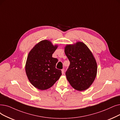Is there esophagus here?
Segmentation results:
<instances>
[{"mask_svg": "<svg viewBox=\"0 0 120 120\" xmlns=\"http://www.w3.org/2000/svg\"><path fill=\"white\" fill-rule=\"evenodd\" d=\"M64 72H65V70L64 69H62V75H64Z\"/></svg>", "mask_w": 120, "mask_h": 120, "instance_id": "34e87169", "label": "esophagus"}]
</instances>
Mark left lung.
I'll return each mask as SVG.
<instances>
[{"mask_svg": "<svg viewBox=\"0 0 120 120\" xmlns=\"http://www.w3.org/2000/svg\"><path fill=\"white\" fill-rule=\"evenodd\" d=\"M65 53L70 62L66 72L68 81L75 89L82 91L92 84L97 74V64L91 51L81 41L67 45Z\"/></svg>", "mask_w": 120, "mask_h": 120, "instance_id": "1", "label": "left lung"}]
</instances>
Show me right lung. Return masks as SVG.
Listing matches in <instances>:
<instances>
[{"label":"right lung","mask_w":120,"mask_h":120,"mask_svg":"<svg viewBox=\"0 0 120 120\" xmlns=\"http://www.w3.org/2000/svg\"><path fill=\"white\" fill-rule=\"evenodd\" d=\"M58 45L48 40L40 41L31 49L25 64V72L30 82L40 90L52 86L62 75L56 69L58 59L52 57Z\"/></svg>","instance_id":"right-lung-1"}]
</instances>
